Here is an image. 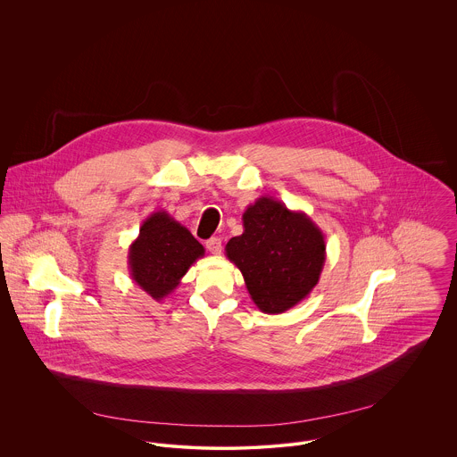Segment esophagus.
Wrapping results in <instances>:
<instances>
[{
    "label": "esophagus",
    "instance_id": "34e87169",
    "mask_svg": "<svg viewBox=\"0 0 457 457\" xmlns=\"http://www.w3.org/2000/svg\"><path fill=\"white\" fill-rule=\"evenodd\" d=\"M205 246H207V250H209L211 253L218 255V253L221 252V239H220V237H211V239L205 243Z\"/></svg>",
    "mask_w": 457,
    "mask_h": 457
}]
</instances>
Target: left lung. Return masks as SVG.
Wrapping results in <instances>:
<instances>
[{"label":"left lung","mask_w":457,"mask_h":457,"mask_svg":"<svg viewBox=\"0 0 457 457\" xmlns=\"http://www.w3.org/2000/svg\"><path fill=\"white\" fill-rule=\"evenodd\" d=\"M243 234L225 253L243 272L257 308L278 315L299 304L317 287L326 263V237L303 211L261 196L243 214Z\"/></svg>","instance_id":"obj_1"}]
</instances>
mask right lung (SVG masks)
<instances>
[{"mask_svg": "<svg viewBox=\"0 0 457 457\" xmlns=\"http://www.w3.org/2000/svg\"><path fill=\"white\" fill-rule=\"evenodd\" d=\"M202 257L204 246L192 232L167 211H156L144 220L129 248V269L131 279L145 294L162 301Z\"/></svg>", "mask_w": 457, "mask_h": 457, "instance_id": "right-lung-1", "label": "right lung"}]
</instances>
